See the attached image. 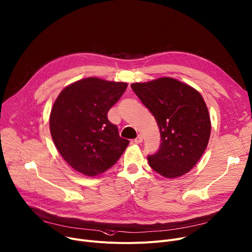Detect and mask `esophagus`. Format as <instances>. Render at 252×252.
Listing matches in <instances>:
<instances>
[{"label":"esophagus","mask_w":252,"mask_h":252,"mask_svg":"<svg viewBox=\"0 0 252 252\" xmlns=\"http://www.w3.org/2000/svg\"><path fill=\"white\" fill-rule=\"evenodd\" d=\"M142 139H143L142 135H141V134H138L137 137L134 139V142H135V143H140V142H142Z\"/></svg>","instance_id":"esophagus-1"}]
</instances>
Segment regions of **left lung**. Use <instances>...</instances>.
<instances>
[{"label":"left lung","instance_id":"left-lung-1","mask_svg":"<svg viewBox=\"0 0 252 252\" xmlns=\"http://www.w3.org/2000/svg\"><path fill=\"white\" fill-rule=\"evenodd\" d=\"M130 87L155 117L160 131V148L148 158L151 167L166 178L188 173L202 157L211 131L202 95L169 77Z\"/></svg>","mask_w":252,"mask_h":252}]
</instances>
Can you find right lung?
<instances>
[{
    "label": "right lung",
    "instance_id": "right-lung-1",
    "mask_svg": "<svg viewBox=\"0 0 252 252\" xmlns=\"http://www.w3.org/2000/svg\"><path fill=\"white\" fill-rule=\"evenodd\" d=\"M126 88V83L86 78L66 86L55 100L50 115L52 138L63 158L78 172L101 174L128 146L107 120Z\"/></svg>",
    "mask_w": 252,
    "mask_h": 252
}]
</instances>
